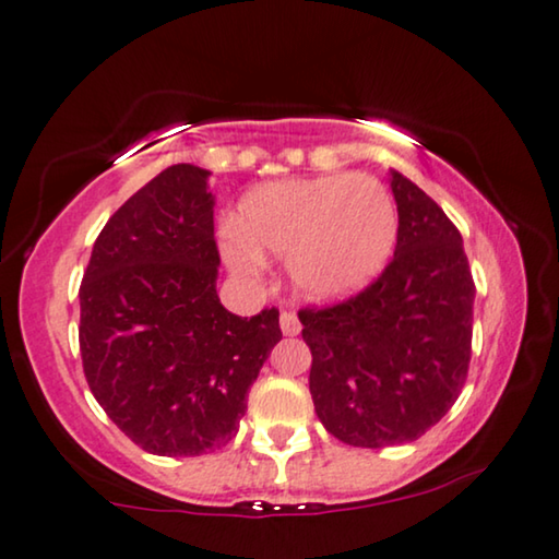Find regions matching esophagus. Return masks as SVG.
<instances>
[{
  "instance_id": "esophagus-1",
  "label": "esophagus",
  "mask_w": 559,
  "mask_h": 559,
  "mask_svg": "<svg viewBox=\"0 0 559 559\" xmlns=\"http://www.w3.org/2000/svg\"><path fill=\"white\" fill-rule=\"evenodd\" d=\"M281 331L286 333V336H296V333L301 331V323H298L296 313H290V311L281 313Z\"/></svg>"
}]
</instances>
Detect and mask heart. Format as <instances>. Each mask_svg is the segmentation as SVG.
Segmentation results:
<instances>
[{
    "mask_svg": "<svg viewBox=\"0 0 559 559\" xmlns=\"http://www.w3.org/2000/svg\"><path fill=\"white\" fill-rule=\"evenodd\" d=\"M394 243V200L364 173L255 188L240 203L238 223L221 230L223 258L238 276H261L263 253L288 258L296 290L313 301H336L369 286Z\"/></svg>",
    "mask_w": 559,
    "mask_h": 559,
    "instance_id": "heart-1",
    "label": "heart"
}]
</instances>
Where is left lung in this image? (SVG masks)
<instances>
[{"label":"left lung","mask_w":559,"mask_h":559,"mask_svg":"<svg viewBox=\"0 0 559 559\" xmlns=\"http://www.w3.org/2000/svg\"><path fill=\"white\" fill-rule=\"evenodd\" d=\"M396 251L344 304L304 308L316 414L352 447L406 444L460 399L472 359L474 281L462 236L419 186L391 170Z\"/></svg>","instance_id":"left-lung-1"}]
</instances>
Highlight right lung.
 Wrapping results in <instances>:
<instances>
[{"instance_id":"add662e5","label":"right lung","mask_w":559,"mask_h":559,"mask_svg":"<svg viewBox=\"0 0 559 559\" xmlns=\"http://www.w3.org/2000/svg\"><path fill=\"white\" fill-rule=\"evenodd\" d=\"M207 170L180 163L105 223L80 286V354L97 404L138 447L198 456L236 437L281 341L278 311L223 308Z\"/></svg>"}]
</instances>
